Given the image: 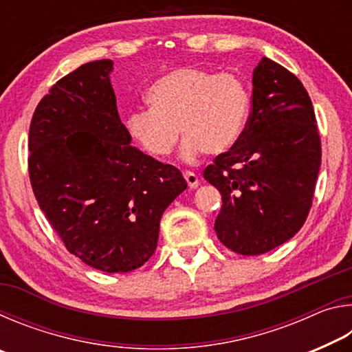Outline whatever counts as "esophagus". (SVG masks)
<instances>
[{
	"instance_id": "34e87169",
	"label": "esophagus",
	"mask_w": 352,
	"mask_h": 352,
	"mask_svg": "<svg viewBox=\"0 0 352 352\" xmlns=\"http://www.w3.org/2000/svg\"><path fill=\"white\" fill-rule=\"evenodd\" d=\"M184 180H186L188 186L190 189H195L200 184V177L197 174H194V172H190V170L184 172Z\"/></svg>"
}]
</instances>
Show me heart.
Listing matches in <instances>:
<instances>
[{
	"label": "heart",
	"mask_w": 352,
	"mask_h": 352,
	"mask_svg": "<svg viewBox=\"0 0 352 352\" xmlns=\"http://www.w3.org/2000/svg\"><path fill=\"white\" fill-rule=\"evenodd\" d=\"M151 109L126 116L127 135L142 152L163 158L174 151L181 129L183 155L211 157L231 151L245 130L250 94L241 77L214 69L178 68L147 88Z\"/></svg>",
	"instance_id": "b5f03b06"
}]
</instances>
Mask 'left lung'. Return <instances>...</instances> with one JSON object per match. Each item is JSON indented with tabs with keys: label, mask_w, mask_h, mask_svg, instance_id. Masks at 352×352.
I'll list each match as a JSON object with an SVG mask.
<instances>
[{
	"label": "left lung",
	"mask_w": 352,
	"mask_h": 352,
	"mask_svg": "<svg viewBox=\"0 0 352 352\" xmlns=\"http://www.w3.org/2000/svg\"><path fill=\"white\" fill-rule=\"evenodd\" d=\"M320 166V133L305 85L262 57L241 140L204 170L205 180L222 194L214 223L219 241L243 256L287 242L311 211Z\"/></svg>",
	"instance_id": "left-lung-1"
}]
</instances>
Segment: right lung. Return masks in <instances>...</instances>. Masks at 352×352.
<instances>
[{
	"instance_id": "1",
	"label": "right lung",
	"mask_w": 352,
	"mask_h": 352,
	"mask_svg": "<svg viewBox=\"0 0 352 352\" xmlns=\"http://www.w3.org/2000/svg\"><path fill=\"white\" fill-rule=\"evenodd\" d=\"M109 58L62 77L29 127L28 168L40 210L65 247L107 273L138 269L155 253L160 220L186 189L175 166L130 146Z\"/></svg>"
}]
</instances>
